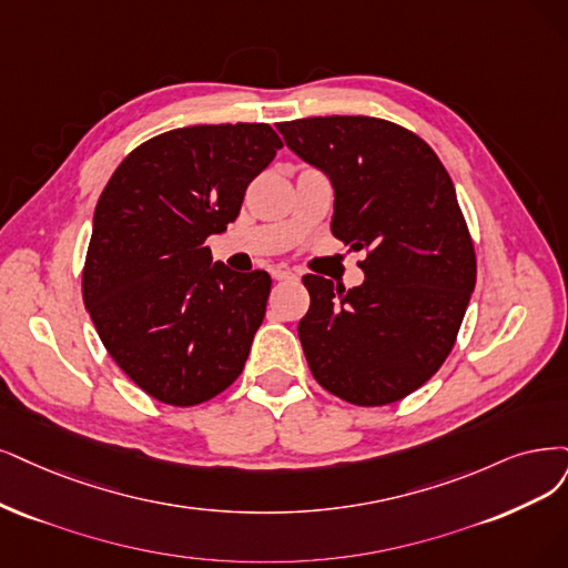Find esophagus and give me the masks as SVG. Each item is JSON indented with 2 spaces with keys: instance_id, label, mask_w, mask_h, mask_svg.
I'll return each mask as SVG.
<instances>
[{
  "instance_id": "obj_1",
  "label": "esophagus",
  "mask_w": 568,
  "mask_h": 568,
  "mask_svg": "<svg viewBox=\"0 0 568 568\" xmlns=\"http://www.w3.org/2000/svg\"><path fill=\"white\" fill-rule=\"evenodd\" d=\"M271 278L273 281H295L297 273L292 271V268H287V266H283V264H278V266L271 268Z\"/></svg>"
}]
</instances>
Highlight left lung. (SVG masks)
Masks as SVG:
<instances>
[{
    "instance_id": "8db88e82",
    "label": "left lung",
    "mask_w": 568,
    "mask_h": 568,
    "mask_svg": "<svg viewBox=\"0 0 568 568\" xmlns=\"http://www.w3.org/2000/svg\"><path fill=\"white\" fill-rule=\"evenodd\" d=\"M292 152L334 186L332 234L367 250L365 283L302 278L311 306L300 342L316 382L342 400H403L443 367L477 278L454 182L430 146L374 116L278 123Z\"/></svg>"
}]
</instances>
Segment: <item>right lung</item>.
Returning a JSON list of instances; mask_svg holds the SVG:
<instances>
[{"instance_id": "obj_1", "label": "right lung", "mask_w": 568, "mask_h": 568, "mask_svg": "<svg viewBox=\"0 0 568 568\" xmlns=\"http://www.w3.org/2000/svg\"><path fill=\"white\" fill-rule=\"evenodd\" d=\"M281 146L268 123L189 125L135 146L102 189L83 304L112 361L159 403L201 405L243 372L271 278L213 264L205 239L239 217Z\"/></svg>"}]
</instances>
